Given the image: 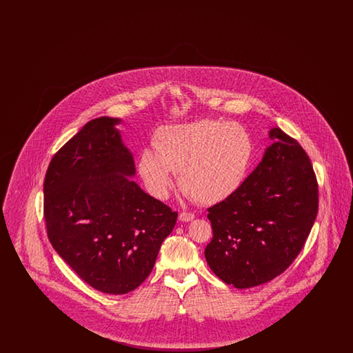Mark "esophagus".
<instances>
[{
  "mask_svg": "<svg viewBox=\"0 0 353 353\" xmlns=\"http://www.w3.org/2000/svg\"><path fill=\"white\" fill-rule=\"evenodd\" d=\"M179 219H180V221H183V222H189V221L194 219V214H193V213H186V212H183V213H180Z\"/></svg>",
  "mask_w": 353,
  "mask_h": 353,
  "instance_id": "34e87169",
  "label": "esophagus"
}]
</instances>
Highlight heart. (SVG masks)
I'll list each match as a JSON object with an SVG mask.
<instances>
[{"mask_svg":"<svg viewBox=\"0 0 353 353\" xmlns=\"http://www.w3.org/2000/svg\"><path fill=\"white\" fill-rule=\"evenodd\" d=\"M252 137L236 123L199 120L159 131L154 148L139 153L137 169L154 199H168L180 172L186 194L205 205L230 199L252 163Z\"/></svg>","mask_w":353,"mask_h":353,"instance_id":"1","label":"heart"}]
</instances>
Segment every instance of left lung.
Returning a JSON list of instances; mask_svg holds the SVG:
<instances>
[{"label": "left lung", "instance_id": "left-lung-1", "mask_svg": "<svg viewBox=\"0 0 353 353\" xmlns=\"http://www.w3.org/2000/svg\"><path fill=\"white\" fill-rule=\"evenodd\" d=\"M262 161L230 199L209 208L210 270L250 288L282 274L298 256L318 214V181L301 144L279 127Z\"/></svg>", "mask_w": 353, "mask_h": 353}]
</instances>
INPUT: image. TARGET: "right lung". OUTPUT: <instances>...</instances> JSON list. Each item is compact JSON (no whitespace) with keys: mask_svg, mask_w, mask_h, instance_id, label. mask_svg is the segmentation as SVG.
I'll return each instance as SVG.
<instances>
[{"mask_svg":"<svg viewBox=\"0 0 353 353\" xmlns=\"http://www.w3.org/2000/svg\"><path fill=\"white\" fill-rule=\"evenodd\" d=\"M88 121L54 154L43 183V214L54 250L87 285L121 295L151 274L177 213L131 177L134 156L117 125Z\"/></svg>","mask_w":353,"mask_h":353,"instance_id":"add662e5","label":"right lung"}]
</instances>
